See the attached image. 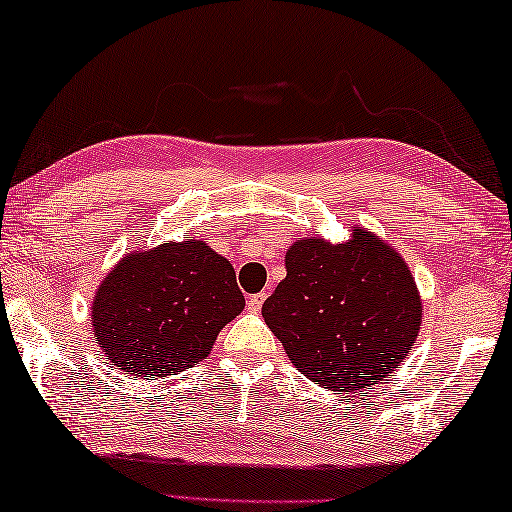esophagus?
<instances>
[{
	"mask_svg": "<svg viewBox=\"0 0 512 512\" xmlns=\"http://www.w3.org/2000/svg\"><path fill=\"white\" fill-rule=\"evenodd\" d=\"M267 299V292H258V295H251L247 301V311L258 313L263 308V301Z\"/></svg>",
	"mask_w": 512,
	"mask_h": 512,
	"instance_id": "1",
	"label": "esophagus"
}]
</instances>
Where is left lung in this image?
I'll return each mask as SVG.
<instances>
[{
	"instance_id": "left-lung-1",
	"label": "left lung",
	"mask_w": 512,
	"mask_h": 512,
	"mask_svg": "<svg viewBox=\"0 0 512 512\" xmlns=\"http://www.w3.org/2000/svg\"><path fill=\"white\" fill-rule=\"evenodd\" d=\"M263 317L308 379L338 395L388 381L422 326V299L395 249L354 226L331 245L301 238Z\"/></svg>"
}]
</instances>
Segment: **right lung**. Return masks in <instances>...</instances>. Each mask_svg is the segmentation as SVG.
Masks as SVG:
<instances>
[{
	"label": "right lung",
	"mask_w": 512,
	"mask_h": 512,
	"mask_svg": "<svg viewBox=\"0 0 512 512\" xmlns=\"http://www.w3.org/2000/svg\"><path fill=\"white\" fill-rule=\"evenodd\" d=\"M245 308L233 265L204 240L124 256L92 299L97 345L117 370L161 379L208 356Z\"/></svg>",
	"instance_id": "1"
}]
</instances>
